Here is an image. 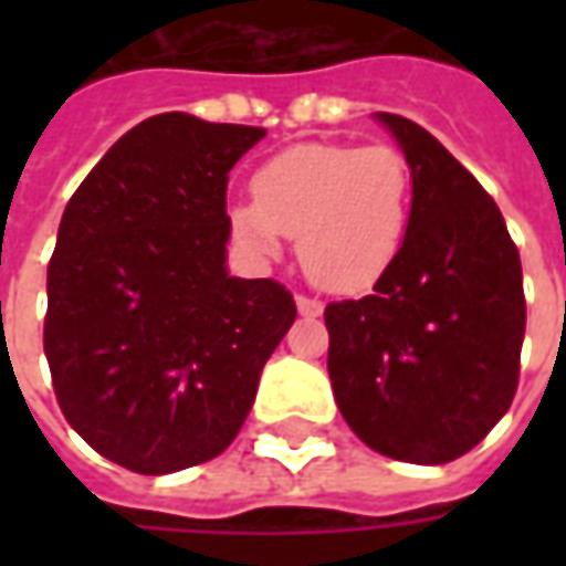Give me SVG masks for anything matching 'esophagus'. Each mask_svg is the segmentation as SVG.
<instances>
[{"instance_id":"34e87169","label":"esophagus","mask_w":566,"mask_h":566,"mask_svg":"<svg viewBox=\"0 0 566 566\" xmlns=\"http://www.w3.org/2000/svg\"><path fill=\"white\" fill-rule=\"evenodd\" d=\"M296 312L303 315V318H318L321 312H324V303L321 300H312V296H296Z\"/></svg>"}]
</instances>
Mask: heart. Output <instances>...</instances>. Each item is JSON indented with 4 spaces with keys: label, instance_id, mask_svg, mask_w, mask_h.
Segmentation results:
<instances>
[{
    "label": "heart",
    "instance_id": "b5f03b06",
    "mask_svg": "<svg viewBox=\"0 0 566 566\" xmlns=\"http://www.w3.org/2000/svg\"><path fill=\"white\" fill-rule=\"evenodd\" d=\"M412 190V166L394 145L303 142L251 175L254 202H230L227 227L260 260L282 251V235H296L312 282L360 291L400 254Z\"/></svg>",
    "mask_w": 566,
    "mask_h": 566
}]
</instances>
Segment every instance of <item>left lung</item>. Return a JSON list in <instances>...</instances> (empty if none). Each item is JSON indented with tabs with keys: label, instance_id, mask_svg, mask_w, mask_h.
Returning <instances> with one entry per match:
<instances>
[{
	"label": "left lung",
	"instance_id": "obj_1",
	"mask_svg": "<svg viewBox=\"0 0 566 566\" xmlns=\"http://www.w3.org/2000/svg\"><path fill=\"white\" fill-rule=\"evenodd\" d=\"M412 166L403 248L373 294L324 308L339 412L394 461L449 463L518 388L524 287L497 202L424 127L376 115Z\"/></svg>",
	"mask_w": 566,
	"mask_h": 566
}]
</instances>
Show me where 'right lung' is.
<instances>
[{"instance_id":"add662e5","label":"right lung","mask_w":566,"mask_h":566,"mask_svg":"<svg viewBox=\"0 0 566 566\" xmlns=\"http://www.w3.org/2000/svg\"><path fill=\"white\" fill-rule=\"evenodd\" d=\"M263 136L154 115L105 150L63 211L44 318L56 403L133 473L218 458L296 318L282 284L227 270V181Z\"/></svg>"}]
</instances>
